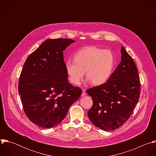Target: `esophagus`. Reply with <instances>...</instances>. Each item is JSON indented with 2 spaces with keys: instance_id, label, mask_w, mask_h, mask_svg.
Segmentation results:
<instances>
[{
  "instance_id": "obj_1",
  "label": "esophagus",
  "mask_w": 156,
  "mask_h": 156,
  "mask_svg": "<svg viewBox=\"0 0 156 156\" xmlns=\"http://www.w3.org/2000/svg\"><path fill=\"white\" fill-rule=\"evenodd\" d=\"M86 95V93H85V91L84 90H83V92H82V93H81V96H85Z\"/></svg>"
}]
</instances>
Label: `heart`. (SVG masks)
Listing matches in <instances>:
<instances>
[{"label":"heart","instance_id":"obj_1","mask_svg":"<svg viewBox=\"0 0 156 156\" xmlns=\"http://www.w3.org/2000/svg\"><path fill=\"white\" fill-rule=\"evenodd\" d=\"M115 58L109 50L96 47L80 51L74 56V61L65 63V70L71 83L79 85L84 76L93 85L105 83L113 72Z\"/></svg>","mask_w":156,"mask_h":156}]
</instances>
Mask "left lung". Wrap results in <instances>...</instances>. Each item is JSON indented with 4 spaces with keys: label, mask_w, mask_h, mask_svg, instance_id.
Masks as SVG:
<instances>
[{
    "label": "left lung",
    "mask_w": 156,
    "mask_h": 156,
    "mask_svg": "<svg viewBox=\"0 0 156 156\" xmlns=\"http://www.w3.org/2000/svg\"><path fill=\"white\" fill-rule=\"evenodd\" d=\"M121 62L106 83L88 89L93 104L87 116L98 128L114 130L129 119L140 98V83L131 57L121 48Z\"/></svg>",
    "instance_id": "left-lung-1"
}]
</instances>
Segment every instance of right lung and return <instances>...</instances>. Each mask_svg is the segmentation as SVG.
<instances>
[{
	"label": "right lung",
	"instance_id": "1",
	"mask_svg": "<svg viewBox=\"0 0 156 156\" xmlns=\"http://www.w3.org/2000/svg\"><path fill=\"white\" fill-rule=\"evenodd\" d=\"M75 41L49 39L26 60L20 74L18 93L24 111L35 125L50 128L65 117L82 91L69 81L63 51Z\"/></svg>",
	"mask_w": 156,
	"mask_h": 156
}]
</instances>
